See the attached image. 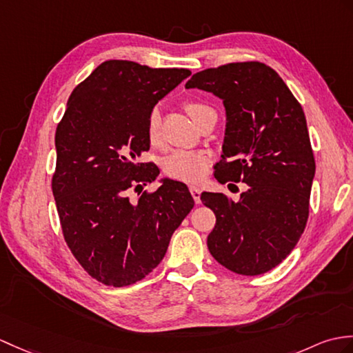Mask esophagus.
<instances>
[{
  "instance_id": "esophagus-1",
  "label": "esophagus",
  "mask_w": 353,
  "mask_h": 353,
  "mask_svg": "<svg viewBox=\"0 0 353 353\" xmlns=\"http://www.w3.org/2000/svg\"><path fill=\"white\" fill-rule=\"evenodd\" d=\"M190 191H191V194H192V196H194L195 203L199 204V203L201 201V199H200V196H201V190H200V188L195 186V185H191V186H190Z\"/></svg>"
}]
</instances>
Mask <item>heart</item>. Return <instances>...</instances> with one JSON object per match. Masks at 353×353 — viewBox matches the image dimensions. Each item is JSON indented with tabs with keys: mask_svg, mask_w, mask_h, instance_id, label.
<instances>
[{
	"mask_svg": "<svg viewBox=\"0 0 353 353\" xmlns=\"http://www.w3.org/2000/svg\"><path fill=\"white\" fill-rule=\"evenodd\" d=\"M208 108L209 106L195 101L185 103V110L192 120ZM159 135L161 111L159 108H153L147 117V137H149L152 144H158ZM163 170L171 179L182 180V182H199L200 179L206 176L209 170V154L201 150H174L163 161Z\"/></svg>",
	"mask_w": 353,
	"mask_h": 353,
	"instance_id": "b5f03b06",
	"label": "heart"
}]
</instances>
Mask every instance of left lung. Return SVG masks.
Here are the masks:
<instances>
[{
    "instance_id": "left-lung-1",
    "label": "left lung",
    "mask_w": 353,
    "mask_h": 353,
    "mask_svg": "<svg viewBox=\"0 0 353 353\" xmlns=\"http://www.w3.org/2000/svg\"><path fill=\"white\" fill-rule=\"evenodd\" d=\"M185 88L223 101L225 134L215 177L250 186L239 201L201 194L216 216L209 251L236 274H265L292 252L308 219L316 163L305 114L280 75L259 61L201 70Z\"/></svg>"
}]
</instances>
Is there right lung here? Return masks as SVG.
<instances>
[{"label": "right lung", "mask_w": 353, "mask_h": 353, "mask_svg": "<svg viewBox=\"0 0 353 353\" xmlns=\"http://www.w3.org/2000/svg\"><path fill=\"white\" fill-rule=\"evenodd\" d=\"M190 75L103 61L73 90L57 126L52 192L64 239L79 265L106 285L123 288L152 272L194 208L188 186L168 177L154 192L129 199L130 190L159 176L157 165L138 162L150 149L147 117Z\"/></svg>", "instance_id": "right-lung-1"}]
</instances>
